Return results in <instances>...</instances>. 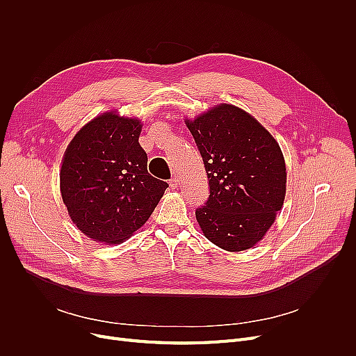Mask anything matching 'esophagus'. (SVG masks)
<instances>
[{"instance_id":"34e87169","label":"esophagus","mask_w":356,"mask_h":356,"mask_svg":"<svg viewBox=\"0 0 356 356\" xmlns=\"http://www.w3.org/2000/svg\"><path fill=\"white\" fill-rule=\"evenodd\" d=\"M168 184H170V188L172 189H176L177 186H179V179L175 176V177H172L170 180H168Z\"/></svg>"}]
</instances>
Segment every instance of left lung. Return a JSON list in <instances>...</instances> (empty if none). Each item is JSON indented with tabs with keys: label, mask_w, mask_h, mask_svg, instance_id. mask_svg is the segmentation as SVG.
I'll use <instances>...</instances> for the list:
<instances>
[{
	"label": "left lung",
	"mask_w": 356,
	"mask_h": 356,
	"mask_svg": "<svg viewBox=\"0 0 356 356\" xmlns=\"http://www.w3.org/2000/svg\"><path fill=\"white\" fill-rule=\"evenodd\" d=\"M186 125L209 180V197L196 209L204 236L231 252L254 247L286 196V163L278 143L248 112L229 104Z\"/></svg>",
	"instance_id": "obj_1"
}]
</instances>
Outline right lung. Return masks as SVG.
<instances>
[{
	"mask_svg": "<svg viewBox=\"0 0 356 356\" xmlns=\"http://www.w3.org/2000/svg\"><path fill=\"white\" fill-rule=\"evenodd\" d=\"M141 122L115 112L93 118L73 137L60 168L70 219L102 244H120L153 213L168 184L147 170Z\"/></svg>",
	"mask_w": 356,
	"mask_h": 356,
	"instance_id": "add662e5",
	"label": "right lung"
}]
</instances>
